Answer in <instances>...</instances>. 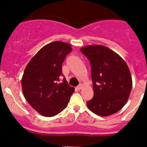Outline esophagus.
Here are the masks:
<instances>
[{
    "instance_id": "esophagus-1",
    "label": "esophagus",
    "mask_w": 147,
    "mask_h": 147,
    "mask_svg": "<svg viewBox=\"0 0 147 147\" xmlns=\"http://www.w3.org/2000/svg\"><path fill=\"white\" fill-rule=\"evenodd\" d=\"M83 87V85L82 84H79V85L78 86V87H77V89H78V90H82V88Z\"/></svg>"
}]
</instances>
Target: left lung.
I'll return each mask as SVG.
<instances>
[{
    "instance_id": "1",
    "label": "left lung",
    "mask_w": 147,
    "mask_h": 147,
    "mask_svg": "<svg viewBox=\"0 0 147 147\" xmlns=\"http://www.w3.org/2000/svg\"><path fill=\"white\" fill-rule=\"evenodd\" d=\"M80 51L91 66L94 96L87 102V107L99 116L116 113L127 103L132 87L127 63L104 45L85 46Z\"/></svg>"
}]
</instances>
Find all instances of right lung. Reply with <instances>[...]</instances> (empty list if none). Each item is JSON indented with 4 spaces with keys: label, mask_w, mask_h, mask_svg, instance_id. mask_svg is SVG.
<instances>
[{
    "label": "right lung",
    "mask_w": 147,
    "mask_h": 147,
    "mask_svg": "<svg viewBox=\"0 0 147 147\" xmlns=\"http://www.w3.org/2000/svg\"><path fill=\"white\" fill-rule=\"evenodd\" d=\"M69 44L50 42L41 48L28 63L22 78L25 98L34 109L45 117H53L68 105L75 88L63 78L62 66L72 51Z\"/></svg>",
    "instance_id": "1"
}]
</instances>
